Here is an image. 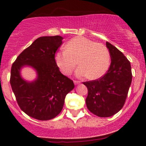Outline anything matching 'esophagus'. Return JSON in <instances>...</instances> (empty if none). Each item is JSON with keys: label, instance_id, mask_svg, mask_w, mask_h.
Listing matches in <instances>:
<instances>
[{"label": "esophagus", "instance_id": "1", "mask_svg": "<svg viewBox=\"0 0 146 146\" xmlns=\"http://www.w3.org/2000/svg\"><path fill=\"white\" fill-rule=\"evenodd\" d=\"M73 82H74L75 85H78V84H80V82H79V81H76V80H74V81H73Z\"/></svg>", "mask_w": 146, "mask_h": 146}]
</instances>
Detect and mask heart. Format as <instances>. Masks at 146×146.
<instances>
[{
    "mask_svg": "<svg viewBox=\"0 0 146 146\" xmlns=\"http://www.w3.org/2000/svg\"><path fill=\"white\" fill-rule=\"evenodd\" d=\"M57 66L64 75L68 76L78 64L76 71L78 78L89 77L98 79L107 73L110 67V56L107 47L102 44L77 36L72 39L66 46V49L56 54Z\"/></svg>",
    "mask_w": 146,
    "mask_h": 146,
    "instance_id": "b5f03b06",
    "label": "heart"
}]
</instances>
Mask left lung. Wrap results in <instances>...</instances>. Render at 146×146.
Returning <instances> with one entry per match:
<instances>
[{"mask_svg":"<svg viewBox=\"0 0 146 146\" xmlns=\"http://www.w3.org/2000/svg\"><path fill=\"white\" fill-rule=\"evenodd\" d=\"M111 58L110 68L98 80L84 82L88 88L86 105L100 117H110L121 110L132 80L131 64L123 53L106 42Z\"/></svg>","mask_w":146,"mask_h":146,"instance_id":"left-lung-1","label":"left lung"}]
</instances>
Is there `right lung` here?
<instances>
[{
    "instance_id": "1",
    "label": "right lung",
    "mask_w": 146,
    "mask_h": 146,
    "mask_svg": "<svg viewBox=\"0 0 146 146\" xmlns=\"http://www.w3.org/2000/svg\"><path fill=\"white\" fill-rule=\"evenodd\" d=\"M61 36L36 39L16 58L11 68L10 85L19 107L28 116L38 120L54 119L62 110L65 98L74 88L73 80L60 72L55 61L56 51L62 44ZM24 67L37 73L32 82L21 77Z\"/></svg>"
}]
</instances>
